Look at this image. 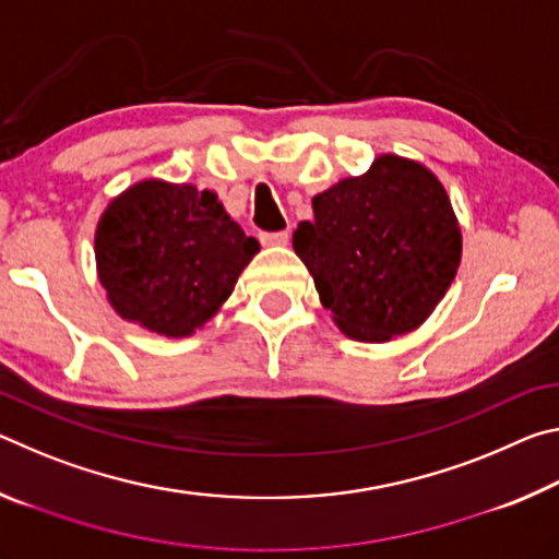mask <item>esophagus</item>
Instances as JSON below:
<instances>
[{"label": "esophagus", "instance_id": "1", "mask_svg": "<svg viewBox=\"0 0 559 559\" xmlns=\"http://www.w3.org/2000/svg\"><path fill=\"white\" fill-rule=\"evenodd\" d=\"M263 246H286L288 243V231H273V234H261Z\"/></svg>", "mask_w": 559, "mask_h": 559}]
</instances>
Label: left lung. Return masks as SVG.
<instances>
[{"label":"left lung","instance_id":"left-lung-1","mask_svg":"<svg viewBox=\"0 0 559 559\" xmlns=\"http://www.w3.org/2000/svg\"><path fill=\"white\" fill-rule=\"evenodd\" d=\"M293 249L347 337L390 343L447 296L463 243L439 177L386 153L313 197V219L293 231Z\"/></svg>","mask_w":559,"mask_h":559}]
</instances>
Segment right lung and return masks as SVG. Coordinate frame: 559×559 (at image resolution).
<instances>
[{
  "instance_id": "add662e5",
  "label": "right lung",
  "mask_w": 559,
  "mask_h": 559,
  "mask_svg": "<svg viewBox=\"0 0 559 559\" xmlns=\"http://www.w3.org/2000/svg\"><path fill=\"white\" fill-rule=\"evenodd\" d=\"M259 249L216 192L155 177L112 197L96 226V271L112 310L165 337L214 318Z\"/></svg>"
}]
</instances>
